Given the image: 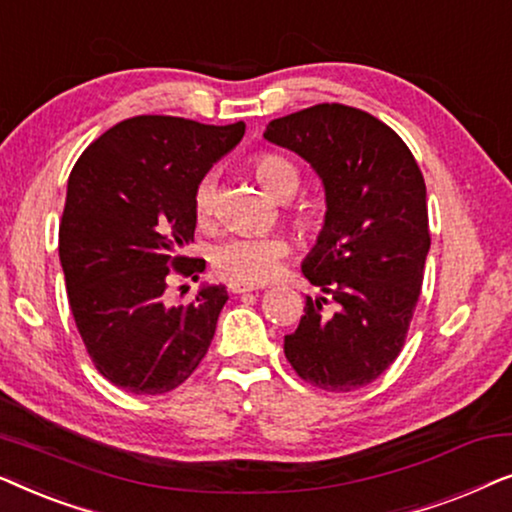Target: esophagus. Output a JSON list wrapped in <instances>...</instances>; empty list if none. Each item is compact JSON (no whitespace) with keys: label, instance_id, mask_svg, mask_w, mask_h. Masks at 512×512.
<instances>
[{"label":"esophagus","instance_id":"1","mask_svg":"<svg viewBox=\"0 0 512 512\" xmlns=\"http://www.w3.org/2000/svg\"><path fill=\"white\" fill-rule=\"evenodd\" d=\"M228 289H230V293H247V291H258V289H261V286H258V284H247V282H230Z\"/></svg>","mask_w":512,"mask_h":512}]
</instances>
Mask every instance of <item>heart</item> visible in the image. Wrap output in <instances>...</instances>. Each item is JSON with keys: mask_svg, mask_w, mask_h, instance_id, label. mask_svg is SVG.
Segmentation results:
<instances>
[{"mask_svg": "<svg viewBox=\"0 0 512 512\" xmlns=\"http://www.w3.org/2000/svg\"><path fill=\"white\" fill-rule=\"evenodd\" d=\"M254 174L265 191L275 198L296 193L300 174L296 165L275 153H261L254 158ZM216 184L212 177L202 179L195 188V216L207 221L214 212ZM286 254V242L275 235H235L219 242L212 251L214 270L233 282L263 284L275 275L279 258Z\"/></svg>", "mask_w": 512, "mask_h": 512, "instance_id": "heart-1", "label": "heart"}]
</instances>
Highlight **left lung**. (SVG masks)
Wrapping results in <instances>:
<instances>
[{
  "mask_svg": "<svg viewBox=\"0 0 512 512\" xmlns=\"http://www.w3.org/2000/svg\"><path fill=\"white\" fill-rule=\"evenodd\" d=\"M263 137L310 163L326 195L324 226L300 265L324 296H307L284 335L286 359L312 387H366L401 354L422 291L431 247L422 172L389 125L345 104L275 118Z\"/></svg>",
  "mask_w": 512,
  "mask_h": 512,
  "instance_id": "left-lung-1",
  "label": "left lung"
}]
</instances>
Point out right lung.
I'll return each instance as SVG.
<instances>
[{"label": "right lung", "instance_id": "right-lung-1", "mask_svg": "<svg viewBox=\"0 0 512 512\" xmlns=\"http://www.w3.org/2000/svg\"><path fill=\"white\" fill-rule=\"evenodd\" d=\"M242 121L205 125L135 116L76 160L60 223L69 307L95 368L130 394H165L205 359L226 305L223 284H202L188 305H165L170 268L198 279L195 188L244 137Z\"/></svg>", "mask_w": 512, "mask_h": 512}]
</instances>
